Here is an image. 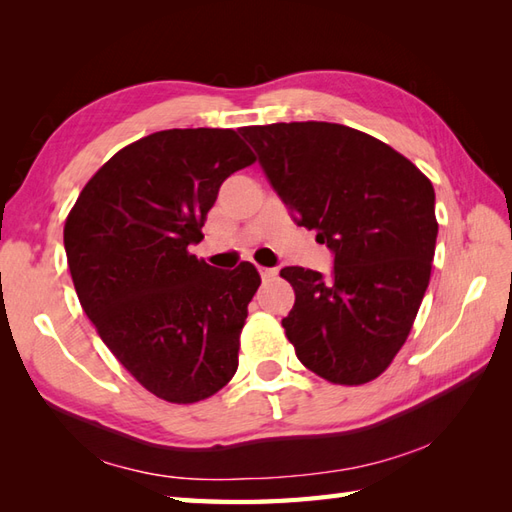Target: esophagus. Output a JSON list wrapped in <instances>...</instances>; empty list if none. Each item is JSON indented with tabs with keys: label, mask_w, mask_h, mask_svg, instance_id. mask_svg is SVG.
I'll return each mask as SVG.
<instances>
[{
	"label": "esophagus",
	"mask_w": 512,
	"mask_h": 512,
	"mask_svg": "<svg viewBox=\"0 0 512 512\" xmlns=\"http://www.w3.org/2000/svg\"><path fill=\"white\" fill-rule=\"evenodd\" d=\"M259 275H262L264 281H270L277 277V268H259Z\"/></svg>",
	"instance_id": "obj_1"
}]
</instances>
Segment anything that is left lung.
Listing matches in <instances>:
<instances>
[{"label": "left lung", "instance_id": "left-lung-1", "mask_svg": "<svg viewBox=\"0 0 512 512\" xmlns=\"http://www.w3.org/2000/svg\"><path fill=\"white\" fill-rule=\"evenodd\" d=\"M292 220L334 255L330 277L288 266L281 321L299 361L336 385L380 376L407 341L436 253V191L396 149L336 123L242 127Z\"/></svg>", "mask_w": 512, "mask_h": 512}]
</instances>
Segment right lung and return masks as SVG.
I'll return each mask as SVG.
<instances>
[{
    "instance_id": "obj_1",
    "label": "right lung",
    "mask_w": 512,
    "mask_h": 512,
    "mask_svg": "<svg viewBox=\"0 0 512 512\" xmlns=\"http://www.w3.org/2000/svg\"><path fill=\"white\" fill-rule=\"evenodd\" d=\"M255 156L233 129H165L118 151L85 184L63 228L81 306L151 394L178 405L237 372L239 334L262 279L189 253L231 173Z\"/></svg>"
}]
</instances>
